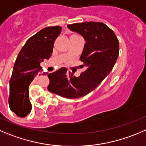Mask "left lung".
I'll use <instances>...</instances> for the list:
<instances>
[{
    "instance_id": "1",
    "label": "left lung",
    "mask_w": 146,
    "mask_h": 146,
    "mask_svg": "<svg viewBox=\"0 0 146 146\" xmlns=\"http://www.w3.org/2000/svg\"><path fill=\"white\" fill-rule=\"evenodd\" d=\"M67 27L85 40L80 60L86 69L78 77L66 69L48 74V90L63 98L77 99L93 91L112 71L119 55V41L113 31L100 22L73 23Z\"/></svg>"
}]
</instances>
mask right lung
<instances>
[{"label": "right lung", "mask_w": 146, "mask_h": 146, "mask_svg": "<svg viewBox=\"0 0 146 146\" xmlns=\"http://www.w3.org/2000/svg\"><path fill=\"white\" fill-rule=\"evenodd\" d=\"M61 31V26L41 29L28 39L16 58L10 80L8 102L11 110L19 117H25L31 110L32 106L29 97V84L37 74L41 75L40 63L51 57L54 43ZM62 69L66 68L59 69ZM44 74L45 72L43 75Z\"/></svg>", "instance_id": "1"}]
</instances>
